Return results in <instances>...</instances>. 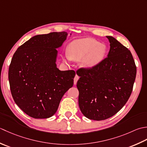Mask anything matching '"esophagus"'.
<instances>
[{
    "label": "esophagus",
    "mask_w": 147,
    "mask_h": 147,
    "mask_svg": "<svg viewBox=\"0 0 147 147\" xmlns=\"http://www.w3.org/2000/svg\"><path fill=\"white\" fill-rule=\"evenodd\" d=\"M79 77L77 75H76V76H75L74 79V84H76L77 81H78V80H79Z\"/></svg>",
    "instance_id": "34e87169"
}]
</instances>
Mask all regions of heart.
<instances>
[{"label": "heart", "instance_id": "obj_1", "mask_svg": "<svg viewBox=\"0 0 147 147\" xmlns=\"http://www.w3.org/2000/svg\"><path fill=\"white\" fill-rule=\"evenodd\" d=\"M68 55L63 56L65 60H82V65L86 68H91L103 60L107 48L103 44L91 38L76 40L70 44Z\"/></svg>", "mask_w": 147, "mask_h": 147}]
</instances>
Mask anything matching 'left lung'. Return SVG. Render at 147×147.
<instances>
[{
    "mask_svg": "<svg viewBox=\"0 0 147 147\" xmlns=\"http://www.w3.org/2000/svg\"><path fill=\"white\" fill-rule=\"evenodd\" d=\"M108 57L91 68L77 70L79 105L86 117L102 121L116 114L129 98L136 75L131 51L111 36Z\"/></svg>",
    "mask_w": 147,
    "mask_h": 147,
    "instance_id": "left-lung-1",
    "label": "left lung"
}]
</instances>
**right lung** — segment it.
<instances>
[{"mask_svg":"<svg viewBox=\"0 0 147 147\" xmlns=\"http://www.w3.org/2000/svg\"><path fill=\"white\" fill-rule=\"evenodd\" d=\"M67 35L61 32L35 35L20 46L11 59L8 77L12 96L31 117L53 116L73 86L75 71H60L56 65V48Z\"/></svg>","mask_w":147,"mask_h":147,"instance_id":"add662e5","label":"right lung"}]
</instances>
